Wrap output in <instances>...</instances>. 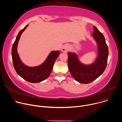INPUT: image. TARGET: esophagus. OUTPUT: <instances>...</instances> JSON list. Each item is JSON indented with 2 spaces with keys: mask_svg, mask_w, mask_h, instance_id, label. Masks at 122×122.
Returning a JSON list of instances; mask_svg holds the SVG:
<instances>
[{
  "mask_svg": "<svg viewBox=\"0 0 122 122\" xmlns=\"http://www.w3.org/2000/svg\"><path fill=\"white\" fill-rule=\"evenodd\" d=\"M69 46L67 45H65L62 47L61 50L62 52L66 53L67 51H69Z\"/></svg>",
  "mask_w": 122,
  "mask_h": 122,
  "instance_id": "34e87169",
  "label": "esophagus"
}]
</instances>
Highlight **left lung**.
Here are the masks:
<instances>
[{"label":"left lung","instance_id":"obj_1","mask_svg":"<svg viewBox=\"0 0 122 122\" xmlns=\"http://www.w3.org/2000/svg\"><path fill=\"white\" fill-rule=\"evenodd\" d=\"M92 36L97 45V56L95 61L90 64L82 63L75 53H68V67L73 78L78 82L87 84L98 78L107 66L109 50L103 35L94 26Z\"/></svg>","mask_w":122,"mask_h":122}]
</instances>
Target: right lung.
Masks as SVG:
<instances>
[{
  "mask_svg": "<svg viewBox=\"0 0 122 122\" xmlns=\"http://www.w3.org/2000/svg\"><path fill=\"white\" fill-rule=\"evenodd\" d=\"M28 26V25H26L17 35L12 47V59L14 68L17 74L28 82L37 83L45 80L49 76L53 69L54 63L59 55L60 51H51L44 62L39 66H28L25 65L19 57L17 52V46L22 33Z\"/></svg>",
  "mask_w": 122,
  "mask_h": 122,
  "instance_id": "obj_1",
  "label": "right lung"
}]
</instances>
